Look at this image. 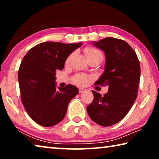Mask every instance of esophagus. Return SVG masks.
<instances>
[{
  "label": "esophagus",
  "mask_w": 159,
  "mask_h": 159,
  "mask_svg": "<svg viewBox=\"0 0 159 159\" xmlns=\"http://www.w3.org/2000/svg\"><path fill=\"white\" fill-rule=\"evenodd\" d=\"M85 91H86V90L85 89V88H79V93H84Z\"/></svg>",
  "instance_id": "obj_1"
}]
</instances>
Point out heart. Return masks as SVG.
<instances>
[{"mask_svg":"<svg viewBox=\"0 0 159 159\" xmlns=\"http://www.w3.org/2000/svg\"><path fill=\"white\" fill-rule=\"evenodd\" d=\"M84 52L85 54L86 57H87L88 60H89L90 59L96 58V57H100L103 59V54L100 50L96 48L93 47H88L85 48L84 49ZM73 56V53H71L70 55L66 57L65 64H67L70 62L71 59ZM90 77L85 74H77L76 76L74 78V82L75 84H76L79 86H83L87 84V83L89 80Z\"/></svg>","mask_w":159,"mask_h":159,"instance_id":"1","label":"heart"}]
</instances>
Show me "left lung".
<instances>
[{
    "mask_svg": "<svg viewBox=\"0 0 159 159\" xmlns=\"http://www.w3.org/2000/svg\"><path fill=\"white\" fill-rule=\"evenodd\" d=\"M94 45L106 55L105 71L95 85H107L109 91L102 97L93 90L94 99L87 111L94 122L107 127L121 120L133 107L138 97L140 64L134 50L123 40L107 37Z\"/></svg>",
    "mask_w": 159,
    "mask_h": 159,
    "instance_id": "left-lung-1",
    "label": "left lung"
}]
</instances>
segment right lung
Returning <instances> with one entry per match:
<instances>
[{
	"label": "right lung",
	"mask_w": 159,
	"mask_h": 159,
	"mask_svg": "<svg viewBox=\"0 0 159 159\" xmlns=\"http://www.w3.org/2000/svg\"><path fill=\"white\" fill-rule=\"evenodd\" d=\"M81 45L45 42L36 45L24 57L18 71L21 99L26 112L38 124L50 127L65 116L69 102L79 93L76 87H55L57 70Z\"/></svg>",
	"instance_id": "add662e5"
}]
</instances>
